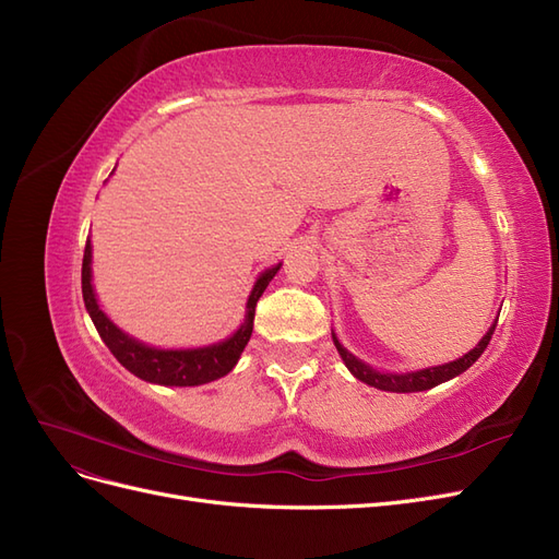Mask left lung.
Returning <instances> with one entry per match:
<instances>
[{"instance_id":"8db88e82","label":"left lung","mask_w":559,"mask_h":559,"mask_svg":"<svg viewBox=\"0 0 559 559\" xmlns=\"http://www.w3.org/2000/svg\"><path fill=\"white\" fill-rule=\"evenodd\" d=\"M495 328H497V322L490 328V332L480 338V344L472 353H466L464 357L455 359V362L441 365V367H431V369H423V371H413V373H381V371H373L371 367H367L365 362H359L355 355H350L344 346H341L334 334H332V338H334V346H336L338 355L344 357L346 367L350 369V373L355 378H359V381H362V383L373 385L378 390H388V392H420V390L435 388V385H439L443 381H450V378H455L462 371L469 369L476 362V359L483 355V350L488 348L490 338L495 334Z\"/></svg>"}]
</instances>
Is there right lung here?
Instances as JSON below:
<instances>
[{
    "instance_id": "obj_1",
    "label": "right lung",
    "mask_w": 559,
    "mask_h": 559,
    "mask_svg": "<svg viewBox=\"0 0 559 559\" xmlns=\"http://www.w3.org/2000/svg\"><path fill=\"white\" fill-rule=\"evenodd\" d=\"M281 264L266 269V272L258 278L253 293L248 297V316L241 330L234 334L231 338L223 341L218 346H209V348H197V350H157L139 344V341L130 338L128 334H122L114 322L106 318L99 309V304L93 293V283H90V241L85 243L83 250V269H81V285H83V301L85 309L93 318L95 328L102 336V341L118 362L132 371L134 376L143 378V381L159 383V385H202L211 383L215 378H223L234 369V365L239 362V357L248 344L250 334H253V318H255V306L262 293L266 290L269 281L276 276Z\"/></svg>"
}]
</instances>
